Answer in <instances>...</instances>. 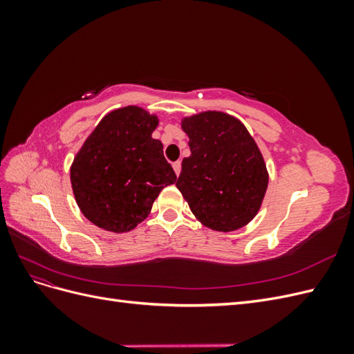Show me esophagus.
Returning a JSON list of instances; mask_svg holds the SVG:
<instances>
[{
    "instance_id": "obj_1",
    "label": "esophagus",
    "mask_w": 354,
    "mask_h": 354,
    "mask_svg": "<svg viewBox=\"0 0 354 354\" xmlns=\"http://www.w3.org/2000/svg\"><path fill=\"white\" fill-rule=\"evenodd\" d=\"M173 168H174V173L178 176L180 174V169H181V162H180V160H177V162L173 164Z\"/></svg>"
}]
</instances>
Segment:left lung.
Instances as JSON below:
<instances>
[{"label":"left lung","mask_w":354,"mask_h":354,"mask_svg":"<svg viewBox=\"0 0 354 354\" xmlns=\"http://www.w3.org/2000/svg\"><path fill=\"white\" fill-rule=\"evenodd\" d=\"M190 156L181 162L177 189L196 218L218 232L248 224L259 212L269 176L246 128L223 112H203L181 124Z\"/></svg>","instance_id":"1"}]
</instances>
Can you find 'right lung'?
I'll return each mask as SVG.
<instances>
[{
	"label": "right lung",
	"instance_id": "right-lung-1",
	"mask_svg": "<svg viewBox=\"0 0 354 354\" xmlns=\"http://www.w3.org/2000/svg\"><path fill=\"white\" fill-rule=\"evenodd\" d=\"M158 118L137 106L106 115L71 167V183L82 214L104 230L130 232L152 209L177 176L152 138Z\"/></svg>",
	"mask_w": 354,
	"mask_h": 354
}]
</instances>
